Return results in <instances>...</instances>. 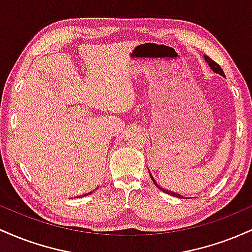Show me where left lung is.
<instances>
[{
	"label": "left lung",
	"instance_id": "1",
	"mask_svg": "<svg viewBox=\"0 0 252 252\" xmlns=\"http://www.w3.org/2000/svg\"><path fill=\"white\" fill-rule=\"evenodd\" d=\"M204 59H205V62H206L207 63H209V66H210V68H211V70H212L213 72H216V73L220 74V76H222V77H225V74H224V71L221 70V67H220V66L218 65V63H217L216 62H213V60L211 59V58L207 57V56H204ZM149 174H150V170H149ZM150 178H152V180H153V182H154V185H155V186L158 187V189H161V190H162V192L167 193V194H170V195H173V196H176V198H180V199H184V198H185V196H182L181 194H179V193L172 192V190H168V189H163V187H161L160 185H158V182L155 181V179L153 178V175H152V174H150Z\"/></svg>",
	"mask_w": 252,
	"mask_h": 252
}]
</instances>
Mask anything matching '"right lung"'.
Segmentation results:
<instances>
[{
    "instance_id": "right-lung-1",
    "label": "right lung",
    "mask_w": 252,
    "mask_h": 252,
    "mask_svg": "<svg viewBox=\"0 0 252 252\" xmlns=\"http://www.w3.org/2000/svg\"><path fill=\"white\" fill-rule=\"evenodd\" d=\"M92 192H90V193H86V194H83V195H79V196H77V198H80V196H86V195H89V194H91Z\"/></svg>"
}]
</instances>
